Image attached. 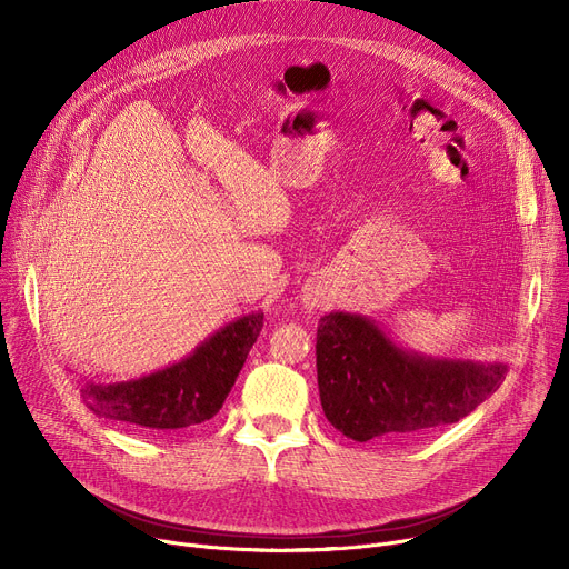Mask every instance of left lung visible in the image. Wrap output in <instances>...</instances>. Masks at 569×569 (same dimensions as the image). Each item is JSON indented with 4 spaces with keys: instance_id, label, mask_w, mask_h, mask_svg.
I'll return each instance as SVG.
<instances>
[{
    "instance_id": "left-lung-1",
    "label": "left lung",
    "mask_w": 569,
    "mask_h": 569,
    "mask_svg": "<svg viewBox=\"0 0 569 569\" xmlns=\"http://www.w3.org/2000/svg\"><path fill=\"white\" fill-rule=\"evenodd\" d=\"M316 369L325 417L357 442L455 425L507 373L505 362L433 360L403 350L371 318L343 311L318 322Z\"/></svg>"
}]
</instances>
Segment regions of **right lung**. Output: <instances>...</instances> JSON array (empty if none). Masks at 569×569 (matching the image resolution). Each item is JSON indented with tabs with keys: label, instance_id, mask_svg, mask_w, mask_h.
Returning <instances> with one entry per match:
<instances>
[{
	"label": "right lung",
	"instance_id": "1",
	"mask_svg": "<svg viewBox=\"0 0 569 569\" xmlns=\"http://www.w3.org/2000/svg\"><path fill=\"white\" fill-rule=\"evenodd\" d=\"M260 330V311L242 316L177 365L136 380H89L80 387V397L94 415L140 429L177 431L202 425L221 410Z\"/></svg>",
	"mask_w": 569,
	"mask_h": 569
}]
</instances>
